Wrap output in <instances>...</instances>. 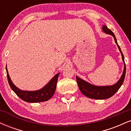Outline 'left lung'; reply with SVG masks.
I'll return each instance as SVG.
<instances>
[{
	"mask_svg": "<svg viewBox=\"0 0 131 131\" xmlns=\"http://www.w3.org/2000/svg\"><path fill=\"white\" fill-rule=\"evenodd\" d=\"M102 31L106 34L112 35L114 37L115 43H116L118 49L119 50V52H121V56H122L123 61L124 62V70H123V74L121 75V78L118 82L115 84L112 85L98 86V85H92L76 76V81H77L78 86H79V89H80L82 94L90 99H98V100H103V99H108L110 97H112L122 85L126 75V64L125 62H124V57L119 46H118L115 34L105 25H103L102 27Z\"/></svg>",
	"mask_w": 131,
	"mask_h": 131,
	"instance_id": "obj_1",
	"label": "left lung"
}]
</instances>
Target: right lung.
<instances>
[{
	"label": "right lung",
	"mask_w": 131,
	"mask_h": 131,
	"mask_svg": "<svg viewBox=\"0 0 131 131\" xmlns=\"http://www.w3.org/2000/svg\"><path fill=\"white\" fill-rule=\"evenodd\" d=\"M6 71H7L8 84L12 91L21 99L26 102H29V103L42 102L49 100L50 98H52L55 93V90H56L57 80H58V78L60 74V73L55 74L50 79V81L40 89L34 91H22L18 88L13 83L10 79L7 67H6Z\"/></svg>",
	"instance_id": "obj_1"
}]
</instances>
